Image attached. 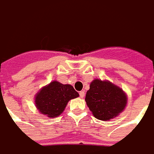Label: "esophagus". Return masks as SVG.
<instances>
[{
    "mask_svg": "<svg viewBox=\"0 0 154 154\" xmlns=\"http://www.w3.org/2000/svg\"><path fill=\"white\" fill-rule=\"evenodd\" d=\"M79 95H80V97H81V98H83V97H84V95H85L84 91H81V92H79Z\"/></svg>",
    "mask_w": 154,
    "mask_h": 154,
    "instance_id": "34e87169",
    "label": "esophagus"
}]
</instances>
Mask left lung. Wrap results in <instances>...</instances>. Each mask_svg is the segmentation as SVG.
<instances>
[{
    "label": "left lung",
    "instance_id": "8db88e82",
    "mask_svg": "<svg viewBox=\"0 0 154 154\" xmlns=\"http://www.w3.org/2000/svg\"><path fill=\"white\" fill-rule=\"evenodd\" d=\"M85 100L94 118L107 121L125 110L127 95L123 89L107 80L94 79L90 83Z\"/></svg>",
    "mask_w": 154,
    "mask_h": 154
}]
</instances>
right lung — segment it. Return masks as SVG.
<instances>
[{
	"instance_id": "obj_1",
	"label": "right lung",
	"mask_w": 154,
	"mask_h": 154,
	"mask_svg": "<svg viewBox=\"0 0 154 154\" xmlns=\"http://www.w3.org/2000/svg\"><path fill=\"white\" fill-rule=\"evenodd\" d=\"M78 96L79 94L72 85L53 81L37 92L35 104L41 114L53 119L64 112L69 100Z\"/></svg>"
}]
</instances>
